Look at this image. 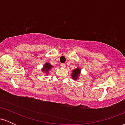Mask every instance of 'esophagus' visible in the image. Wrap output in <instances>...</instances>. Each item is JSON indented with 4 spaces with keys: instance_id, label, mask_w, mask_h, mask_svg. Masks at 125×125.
I'll return each mask as SVG.
<instances>
[{
    "instance_id": "34e87169",
    "label": "esophagus",
    "mask_w": 125,
    "mask_h": 125,
    "mask_svg": "<svg viewBox=\"0 0 125 125\" xmlns=\"http://www.w3.org/2000/svg\"><path fill=\"white\" fill-rule=\"evenodd\" d=\"M61 66L62 67H66V65H65V64L62 63V64H61Z\"/></svg>"
}]
</instances>
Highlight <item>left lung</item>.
I'll use <instances>...</instances> for the list:
<instances>
[{"label": "left lung", "mask_w": 125, "mask_h": 125, "mask_svg": "<svg viewBox=\"0 0 125 125\" xmlns=\"http://www.w3.org/2000/svg\"><path fill=\"white\" fill-rule=\"evenodd\" d=\"M81 69L77 67L75 69H74L73 71H72V77L73 80H77L78 79L79 77L80 73H81Z\"/></svg>", "instance_id": "obj_1"}]
</instances>
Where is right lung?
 <instances>
[{
  "mask_svg": "<svg viewBox=\"0 0 125 125\" xmlns=\"http://www.w3.org/2000/svg\"><path fill=\"white\" fill-rule=\"evenodd\" d=\"M52 67L53 66L52 65L51 63L46 62V63L44 64L43 67L42 69V72H44V73H46V74L48 75V73H49L50 70H51L52 69Z\"/></svg>",
  "mask_w": 125,
  "mask_h": 125,
  "instance_id": "add662e5",
  "label": "right lung"
}]
</instances>
